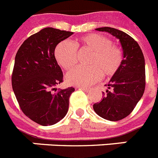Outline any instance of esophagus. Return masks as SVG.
<instances>
[{"instance_id": "obj_1", "label": "esophagus", "mask_w": 158, "mask_h": 158, "mask_svg": "<svg viewBox=\"0 0 158 158\" xmlns=\"http://www.w3.org/2000/svg\"><path fill=\"white\" fill-rule=\"evenodd\" d=\"M79 89H82L83 91H85V92H89L90 90V88H87V87H79Z\"/></svg>"}]
</instances>
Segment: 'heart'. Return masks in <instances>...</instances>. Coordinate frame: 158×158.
<instances>
[{
  "label": "heart",
  "mask_w": 158,
  "mask_h": 158,
  "mask_svg": "<svg viewBox=\"0 0 158 158\" xmlns=\"http://www.w3.org/2000/svg\"><path fill=\"white\" fill-rule=\"evenodd\" d=\"M77 50H88L92 52V55L88 60L89 66L77 68L67 74V81L73 85L89 86L102 76H114L123 61L121 48L112 44L110 39L97 33L86 35L71 42H60L54 49V56L64 69L70 70L77 62Z\"/></svg>",
  "instance_id": "obj_1"
}]
</instances>
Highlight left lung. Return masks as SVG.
I'll use <instances>...</instances> for the list:
<instances>
[{"label":"left lung","instance_id":"left-lung-1","mask_svg":"<svg viewBox=\"0 0 158 158\" xmlns=\"http://www.w3.org/2000/svg\"><path fill=\"white\" fill-rule=\"evenodd\" d=\"M107 32L119 39L123 48V61L102 92L103 99L94 105L96 114L102 118L117 121L131 114L143 96L145 88V68L143 52L133 37L110 27L96 29Z\"/></svg>","mask_w":158,"mask_h":158}]
</instances>
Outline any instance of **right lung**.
<instances>
[{
  "label": "right lung",
  "mask_w": 158,
  "mask_h": 158,
  "mask_svg": "<svg viewBox=\"0 0 158 158\" xmlns=\"http://www.w3.org/2000/svg\"><path fill=\"white\" fill-rule=\"evenodd\" d=\"M72 34L69 31L44 28L28 37L16 54L12 73L13 92L21 111L39 125H54L68 112L69 97L75 89L56 91L55 87L63 82V73L54 49Z\"/></svg>",
  "instance_id": "add662e5"
}]
</instances>
